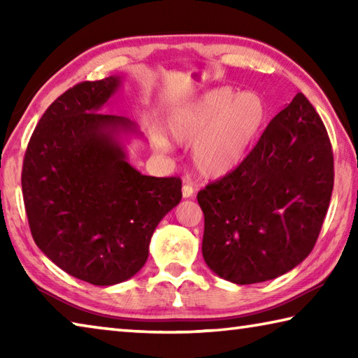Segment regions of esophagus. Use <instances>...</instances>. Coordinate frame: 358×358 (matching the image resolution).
I'll return each instance as SVG.
<instances>
[{"mask_svg": "<svg viewBox=\"0 0 358 358\" xmlns=\"http://www.w3.org/2000/svg\"><path fill=\"white\" fill-rule=\"evenodd\" d=\"M181 192H183L185 199H189V197H192V194H194V187L189 183H185L183 187H181Z\"/></svg>", "mask_w": 358, "mask_h": 358, "instance_id": "esophagus-1", "label": "esophagus"}]
</instances>
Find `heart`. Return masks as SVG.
<instances>
[{
  "label": "heart",
  "mask_w": 358,
  "mask_h": 358,
  "mask_svg": "<svg viewBox=\"0 0 358 358\" xmlns=\"http://www.w3.org/2000/svg\"><path fill=\"white\" fill-rule=\"evenodd\" d=\"M265 120L266 107L260 96L220 88L173 110L167 129L177 143L192 145V166L202 177L220 178L245 161ZM153 145L162 153L172 148L161 134L153 136Z\"/></svg>",
  "instance_id": "heart-1"
}]
</instances>
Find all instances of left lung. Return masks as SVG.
<instances>
[{
  "label": "left lung",
  "instance_id": "1",
  "mask_svg": "<svg viewBox=\"0 0 358 358\" xmlns=\"http://www.w3.org/2000/svg\"><path fill=\"white\" fill-rule=\"evenodd\" d=\"M333 177L329 134L299 93L235 171L199 191L205 262L235 284L287 273L316 245Z\"/></svg>",
  "mask_w": 358,
  "mask_h": 358
}]
</instances>
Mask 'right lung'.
Wrapping results in <instances>:
<instances>
[{"label": "right lung", "instance_id": "obj_1", "mask_svg": "<svg viewBox=\"0 0 358 358\" xmlns=\"http://www.w3.org/2000/svg\"><path fill=\"white\" fill-rule=\"evenodd\" d=\"M120 77L82 82L52 102L28 142L22 192L39 250L78 280L112 286L148 259L151 235L181 201V180L142 175L126 159L128 118L99 108Z\"/></svg>", "mask_w": 358, "mask_h": 358}]
</instances>
